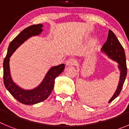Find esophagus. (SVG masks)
Listing matches in <instances>:
<instances>
[{"label": "esophagus", "instance_id": "1", "mask_svg": "<svg viewBox=\"0 0 129 129\" xmlns=\"http://www.w3.org/2000/svg\"><path fill=\"white\" fill-rule=\"evenodd\" d=\"M76 64V59H73V58H70V59H68V60L66 62V64L67 66H72L75 65Z\"/></svg>", "mask_w": 129, "mask_h": 129}]
</instances>
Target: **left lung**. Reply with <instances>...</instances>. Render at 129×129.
Masks as SVG:
<instances>
[{
  "mask_svg": "<svg viewBox=\"0 0 129 129\" xmlns=\"http://www.w3.org/2000/svg\"><path fill=\"white\" fill-rule=\"evenodd\" d=\"M101 52L105 54L109 59H112V61L118 64V68L120 72L119 83L114 94L109 101V103H110L115 98H116L120 94L127 74L126 58H125L124 49L117 37H116L115 34L111 30L109 31L108 38L106 43L101 48Z\"/></svg>",
  "mask_w": 129,
  "mask_h": 129,
  "instance_id": "8db88e82",
  "label": "left lung"
}]
</instances>
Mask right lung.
<instances>
[{"mask_svg": "<svg viewBox=\"0 0 129 129\" xmlns=\"http://www.w3.org/2000/svg\"><path fill=\"white\" fill-rule=\"evenodd\" d=\"M42 24H34L25 28L10 43L8 52L3 62L4 83L6 88L20 103L34 105L44 101L53 90L55 79L64 69V64L51 67L38 86L32 89H24L16 84L11 77L10 68V57L15 51L29 38L37 36L43 32Z\"/></svg>", "mask_w": 129, "mask_h": 129, "instance_id": "right-lung-1", "label": "right lung"}]
</instances>
